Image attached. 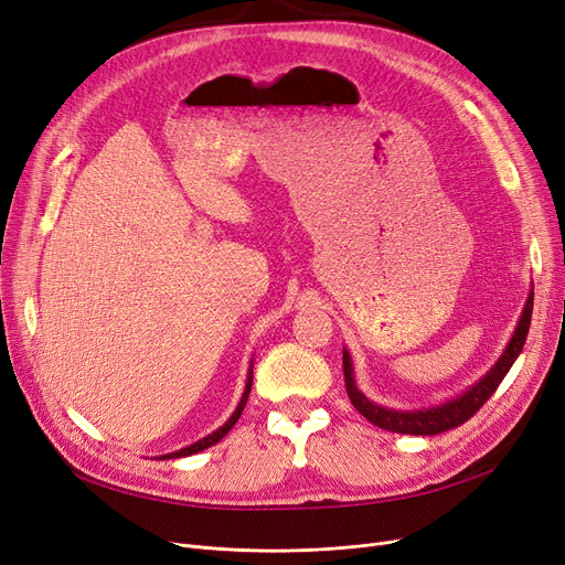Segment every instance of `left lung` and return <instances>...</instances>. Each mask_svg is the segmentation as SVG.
<instances>
[{
  "instance_id": "1",
  "label": "left lung",
  "mask_w": 565,
  "mask_h": 565,
  "mask_svg": "<svg viewBox=\"0 0 565 565\" xmlns=\"http://www.w3.org/2000/svg\"><path fill=\"white\" fill-rule=\"evenodd\" d=\"M531 309H533V292L529 295L526 307L522 311V318L515 328V334L511 339V343L503 350V354L499 358V362L494 364V369L479 382L473 384L469 392H465L462 396L430 407V409H417V412H398V409H390V407H382L371 403L358 387H354V380H352V364H350V354L348 350H343V377H345V392L350 403L358 407L360 414L382 428V430H390V433H401V435H439V433H447L454 430L458 426H462L467 419H471L473 414H477L483 403L497 392V387L501 384V380L507 377V373L511 371L513 362L518 360V354L524 348L526 334H529V324H531Z\"/></svg>"
}]
</instances>
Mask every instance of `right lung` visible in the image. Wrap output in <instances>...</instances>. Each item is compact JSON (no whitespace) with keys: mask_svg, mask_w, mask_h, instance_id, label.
Masks as SVG:
<instances>
[{"mask_svg":"<svg viewBox=\"0 0 565 565\" xmlns=\"http://www.w3.org/2000/svg\"><path fill=\"white\" fill-rule=\"evenodd\" d=\"M252 380H254V375H252V369H249V377H247V387H245V394H243V398H241V403H237V407H235V412L231 414V419L222 426V428H217L213 435H207V437H203V439H199V441H194V444H190V447H185V449H181V451H175V454H167V456H160V458H185V456H192V454H199V451H203V449H207V447H213V444H217L235 424H237V419H241V414H243V409H245V405H247V398H249V392H252Z\"/></svg>","mask_w":565,"mask_h":565,"instance_id":"obj_1","label":"right lung"}]
</instances>
